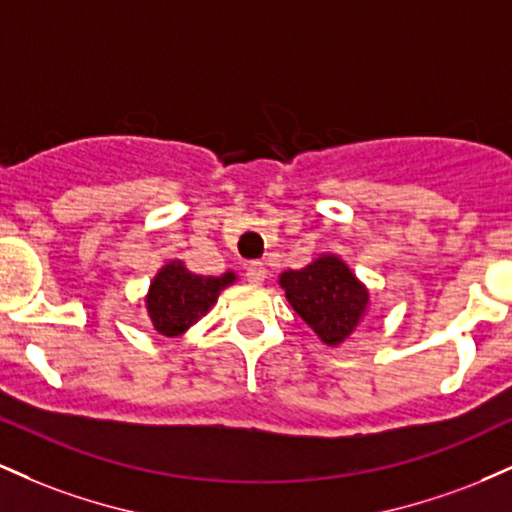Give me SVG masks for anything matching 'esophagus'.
Returning a JSON list of instances; mask_svg holds the SVG:
<instances>
[{
	"label": "esophagus",
	"mask_w": 512,
	"mask_h": 512,
	"mask_svg": "<svg viewBox=\"0 0 512 512\" xmlns=\"http://www.w3.org/2000/svg\"><path fill=\"white\" fill-rule=\"evenodd\" d=\"M245 276H248L250 284H262V281L267 279V267H264L262 262H250L248 267H245Z\"/></svg>",
	"instance_id": "obj_1"
}]
</instances>
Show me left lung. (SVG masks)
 <instances>
[{"label":"left lung","instance_id":"left-lung-1","mask_svg":"<svg viewBox=\"0 0 512 512\" xmlns=\"http://www.w3.org/2000/svg\"><path fill=\"white\" fill-rule=\"evenodd\" d=\"M286 301L320 342L339 346L366 317L370 293L337 255H320L308 267L279 276Z\"/></svg>","mask_w":512,"mask_h":512}]
</instances>
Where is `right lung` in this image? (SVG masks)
<instances>
[{
  "mask_svg": "<svg viewBox=\"0 0 512 512\" xmlns=\"http://www.w3.org/2000/svg\"><path fill=\"white\" fill-rule=\"evenodd\" d=\"M236 279V272L202 276L192 274L185 262H168L166 267L158 269L146 293V313L151 325L163 337H180L199 317L209 313L219 293Z\"/></svg>",
  "mask_w": 512,
  "mask_h": 512,
  "instance_id": "add662e5",
  "label": "right lung"
}]
</instances>
